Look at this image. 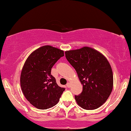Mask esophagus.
Here are the masks:
<instances>
[{
	"label": "esophagus",
	"instance_id": "34e87169",
	"mask_svg": "<svg viewBox=\"0 0 131 131\" xmlns=\"http://www.w3.org/2000/svg\"><path fill=\"white\" fill-rule=\"evenodd\" d=\"M66 86H67V87L68 88H69L70 87V83H67V84H66Z\"/></svg>",
	"mask_w": 131,
	"mask_h": 131
}]
</instances>
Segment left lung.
<instances>
[{
	"instance_id": "left-lung-1",
	"label": "left lung",
	"mask_w": 131,
	"mask_h": 131,
	"mask_svg": "<svg viewBox=\"0 0 131 131\" xmlns=\"http://www.w3.org/2000/svg\"><path fill=\"white\" fill-rule=\"evenodd\" d=\"M65 54L83 85L81 93L75 96L77 103L85 110L99 108L105 102L113 89V72L108 61L90 47L67 51Z\"/></svg>"
}]
</instances>
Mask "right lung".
<instances>
[{
  "label": "right lung",
  "instance_id": "right-lung-1",
  "mask_svg": "<svg viewBox=\"0 0 131 131\" xmlns=\"http://www.w3.org/2000/svg\"><path fill=\"white\" fill-rule=\"evenodd\" d=\"M64 56L63 51L46 45L30 54L24 63L20 78L21 87L25 97L36 108H50L59 102L65 88L58 85L51 71Z\"/></svg>",
  "mask_w": 131,
  "mask_h": 131
}]
</instances>
